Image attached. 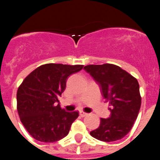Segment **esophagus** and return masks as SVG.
I'll use <instances>...</instances> for the list:
<instances>
[{
	"label": "esophagus",
	"mask_w": 160,
	"mask_h": 160,
	"mask_svg": "<svg viewBox=\"0 0 160 160\" xmlns=\"http://www.w3.org/2000/svg\"><path fill=\"white\" fill-rule=\"evenodd\" d=\"M80 117L83 118V117H85V116H87L88 114L83 111H80Z\"/></svg>",
	"instance_id": "esophagus-1"
}]
</instances>
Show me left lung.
I'll list each match as a JSON object with an SVG mask.
<instances>
[{"label":"left lung","instance_id":"1","mask_svg":"<svg viewBox=\"0 0 160 160\" xmlns=\"http://www.w3.org/2000/svg\"><path fill=\"white\" fill-rule=\"evenodd\" d=\"M84 69L98 82L102 96L110 107V117L101 118L100 125L90 132L91 136L105 142L121 140L131 130L141 108L138 81L113 64L89 65Z\"/></svg>","mask_w":160,"mask_h":160}]
</instances>
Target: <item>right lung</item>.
<instances>
[{"label": "right lung", "instance_id": "obj_1", "mask_svg": "<svg viewBox=\"0 0 160 160\" xmlns=\"http://www.w3.org/2000/svg\"><path fill=\"white\" fill-rule=\"evenodd\" d=\"M83 67L45 64L31 72L19 85L16 93L18 114L33 138L51 143L68 135L79 113L66 112L57 102L65 91L67 78Z\"/></svg>", "mask_w": 160, "mask_h": 160}]
</instances>
